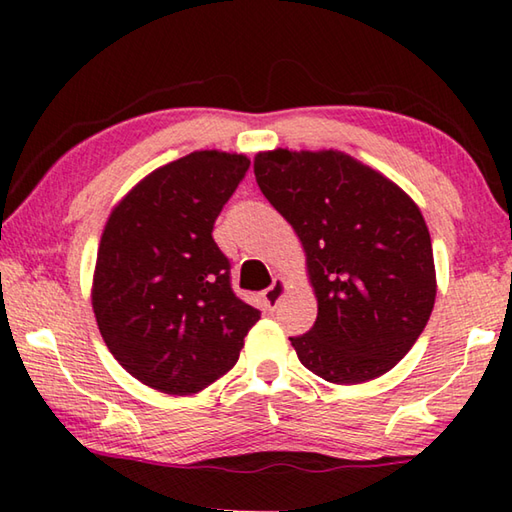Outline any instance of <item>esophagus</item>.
<instances>
[{"label":"esophagus","instance_id":"1","mask_svg":"<svg viewBox=\"0 0 512 512\" xmlns=\"http://www.w3.org/2000/svg\"><path fill=\"white\" fill-rule=\"evenodd\" d=\"M287 289H289L287 280H284V277H275L271 287H268V289L262 293L264 305H266L268 309H275V307H277V302H280L284 293H287Z\"/></svg>","mask_w":512,"mask_h":512}]
</instances>
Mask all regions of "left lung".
Here are the masks:
<instances>
[{"label":"left lung","instance_id":"left-lung-1","mask_svg":"<svg viewBox=\"0 0 512 512\" xmlns=\"http://www.w3.org/2000/svg\"><path fill=\"white\" fill-rule=\"evenodd\" d=\"M257 185L305 250L318 316L291 339L302 366L363 384L404 359L436 302L429 228L384 173L334 149L259 151Z\"/></svg>","mask_w":512,"mask_h":512}]
</instances>
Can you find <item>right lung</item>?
Listing matches in <instances>:
<instances>
[{
	"mask_svg": "<svg viewBox=\"0 0 512 512\" xmlns=\"http://www.w3.org/2000/svg\"><path fill=\"white\" fill-rule=\"evenodd\" d=\"M248 167L244 153H189L144 176L103 228L94 318L119 366L155 391L201 393L232 370L259 320L212 239Z\"/></svg>",
	"mask_w": 512,
	"mask_h": 512,
	"instance_id": "right-lung-1",
	"label": "right lung"
}]
</instances>
